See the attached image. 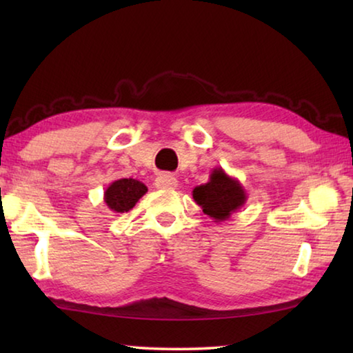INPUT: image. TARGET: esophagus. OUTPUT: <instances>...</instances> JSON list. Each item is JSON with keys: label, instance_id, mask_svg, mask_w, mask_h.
I'll return each instance as SVG.
<instances>
[{"label": "esophagus", "instance_id": "34e87169", "mask_svg": "<svg viewBox=\"0 0 353 353\" xmlns=\"http://www.w3.org/2000/svg\"><path fill=\"white\" fill-rule=\"evenodd\" d=\"M155 187L162 190H172L177 187V179L170 172H162L155 177Z\"/></svg>", "mask_w": 353, "mask_h": 353}]
</instances>
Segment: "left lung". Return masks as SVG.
Listing matches in <instances>:
<instances>
[{
    "label": "left lung",
    "mask_w": 353,
    "mask_h": 353,
    "mask_svg": "<svg viewBox=\"0 0 353 353\" xmlns=\"http://www.w3.org/2000/svg\"><path fill=\"white\" fill-rule=\"evenodd\" d=\"M193 199L214 223H223L246 204L248 194L238 179L214 168L207 183L194 187Z\"/></svg>",
    "instance_id": "8db88e82"
}]
</instances>
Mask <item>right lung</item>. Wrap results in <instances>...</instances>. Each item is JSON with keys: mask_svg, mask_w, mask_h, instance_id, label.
<instances>
[{"mask_svg": "<svg viewBox=\"0 0 353 353\" xmlns=\"http://www.w3.org/2000/svg\"><path fill=\"white\" fill-rule=\"evenodd\" d=\"M146 185L137 179H118L104 191V202L113 213H124L132 210L141 196L146 194Z\"/></svg>", "mask_w": 353, "mask_h": 353, "instance_id": "add662e5", "label": "right lung"}]
</instances>
